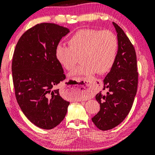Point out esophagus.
<instances>
[{
  "mask_svg": "<svg viewBox=\"0 0 155 155\" xmlns=\"http://www.w3.org/2000/svg\"><path fill=\"white\" fill-rule=\"evenodd\" d=\"M83 87H84V92H85V93L87 94H91V92H92V90L91 88V85L90 83L87 82V84H85L84 85V86L83 85Z\"/></svg>",
  "mask_w": 155,
  "mask_h": 155,
  "instance_id": "1",
  "label": "esophagus"
}]
</instances>
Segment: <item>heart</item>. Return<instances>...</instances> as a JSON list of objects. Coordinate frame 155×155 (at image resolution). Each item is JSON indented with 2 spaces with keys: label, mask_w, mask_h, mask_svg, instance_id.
Segmentation results:
<instances>
[{
  "label": "heart",
  "mask_w": 155,
  "mask_h": 155,
  "mask_svg": "<svg viewBox=\"0 0 155 155\" xmlns=\"http://www.w3.org/2000/svg\"><path fill=\"white\" fill-rule=\"evenodd\" d=\"M69 47L58 45L55 57L64 69L71 70L83 63L72 73L73 77L83 80L95 73L104 74L110 70L116 58L118 43L116 36L109 31L81 29L68 40Z\"/></svg>",
  "instance_id": "1"
}]
</instances>
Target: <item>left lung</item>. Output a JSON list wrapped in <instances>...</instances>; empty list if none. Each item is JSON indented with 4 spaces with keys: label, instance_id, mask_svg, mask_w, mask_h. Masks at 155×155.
Returning a JSON list of instances; mask_svg holds the SVG:
<instances>
[{
    "label": "left lung",
    "instance_id": "1",
    "mask_svg": "<svg viewBox=\"0 0 155 155\" xmlns=\"http://www.w3.org/2000/svg\"><path fill=\"white\" fill-rule=\"evenodd\" d=\"M113 25L117 33V53L111 69L104 79L107 94H97L96 100L100 110L92 121L100 130L107 131L118 125L125 119L137 94L138 72L134 47L124 32L115 23Z\"/></svg>",
    "mask_w": 155,
    "mask_h": 155
}]
</instances>
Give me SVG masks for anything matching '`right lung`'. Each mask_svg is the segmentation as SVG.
Instances as JSON below:
<instances>
[{"label":"right lung","instance_id":"add662e5","mask_svg":"<svg viewBox=\"0 0 155 155\" xmlns=\"http://www.w3.org/2000/svg\"><path fill=\"white\" fill-rule=\"evenodd\" d=\"M69 33L54 24H37L22 35L14 52L12 71L17 102L27 118L44 129L58 125L70 105L58 88L65 75L55 57V48Z\"/></svg>","mask_w":155,"mask_h":155}]
</instances>
